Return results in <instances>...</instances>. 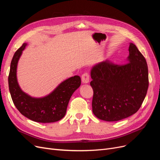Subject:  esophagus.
Listing matches in <instances>:
<instances>
[{"label":"esophagus","mask_w":160,"mask_h":160,"mask_svg":"<svg viewBox=\"0 0 160 160\" xmlns=\"http://www.w3.org/2000/svg\"><path fill=\"white\" fill-rule=\"evenodd\" d=\"M81 81L83 83H88L89 81V75L88 72L83 74L81 76Z\"/></svg>","instance_id":"1"}]
</instances>
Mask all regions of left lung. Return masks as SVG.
Segmentation results:
<instances>
[{"label": "left lung", "mask_w": 160, "mask_h": 160, "mask_svg": "<svg viewBox=\"0 0 160 160\" xmlns=\"http://www.w3.org/2000/svg\"><path fill=\"white\" fill-rule=\"evenodd\" d=\"M127 63L106 60L92 67L93 113L99 119L116 122L135 113L146 98L149 85L146 59L130 42Z\"/></svg>", "instance_id": "left-lung-1"}]
</instances>
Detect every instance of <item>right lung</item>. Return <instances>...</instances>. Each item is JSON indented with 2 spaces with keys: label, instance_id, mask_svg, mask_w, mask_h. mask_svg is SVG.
Returning a JSON list of instances; mask_svg holds the SVG:
<instances>
[{
  "label": "right lung",
  "instance_id": "right-lung-1",
  "mask_svg": "<svg viewBox=\"0 0 160 160\" xmlns=\"http://www.w3.org/2000/svg\"><path fill=\"white\" fill-rule=\"evenodd\" d=\"M27 45V43H23L11 61L8 88L13 103L22 115L34 122H57L65 115L71 97L81 85L80 77L75 75L63 81L51 93L42 98H33L28 95L21 89L17 77L18 62Z\"/></svg>",
  "mask_w": 160,
  "mask_h": 160
}]
</instances>
